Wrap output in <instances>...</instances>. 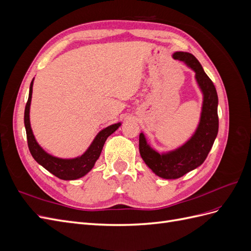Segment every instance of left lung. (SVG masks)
<instances>
[{
	"instance_id": "left-lung-1",
	"label": "left lung",
	"mask_w": 251,
	"mask_h": 251,
	"mask_svg": "<svg viewBox=\"0 0 251 251\" xmlns=\"http://www.w3.org/2000/svg\"><path fill=\"white\" fill-rule=\"evenodd\" d=\"M175 59L186 63L196 72V78L204 95L200 125L193 137L183 147L161 155L151 149L144 135H139V151L143 161L157 176L164 179H177L198 168L215 142L219 130L218 95L214 82L204 72L199 60L187 52H176Z\"/></svg>"
}]
</instances>
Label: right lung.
Segmentation results:
<instances>
[{
  "label": "right lung",
  "instance_id": "right-lung-1",
  "mask_svg": "<svg viewBox=\"0 0 251 251\" xmlns=\"http://www.w3.org/2000/svg\"><path fill=\"white\" fill-rule=\"evenodd\" d=\"M32 86L33 80L30 83L29 89V97L25 107L24 113V124L26 127V134H27V142L30 153H31L34 160L44 166L48 172L54 175L57 178L63 180H75L78 179L82 176H85L87 173H89L94 166L95 162L100 156L101 150L103 148V144L107 140V138L111 134L115 132L119 127L120 124L112 125L104 130L98 133L96 138L91 144L90 148L83 155L75 159H60L53 157L47 154L36 142L31 126H30V119H29V110H30V102H31V96H32Z\"/></svg>",
  "mask_w": 251,
  "mask_h": 251
}]
</instances>
